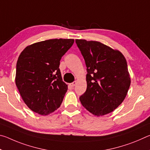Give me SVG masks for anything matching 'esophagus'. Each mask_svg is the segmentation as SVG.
Here are the masks:
<instances>
[{"mask_svg":"<svg viewBox=\"0 0 150 150\" xmlns=\"http://www.w3.org/2000/svg\"><path fill=\"white\" fill-rule=\"evenodd\" d=\"M76 84H77V82H76V81H73V83H70L69 85V87H74V86H75Z\"/></svg>","mask_w":150,"mask_h":150,"instance_id":"34e87169","label":"esophagus"}]
</instances>
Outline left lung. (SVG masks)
Instances as JSON below:
<instances>
[{"label": "left lung", "instance_id": "1", "mask_svg": "<svg viewBox=\"0 0 150 150\" xmlns=\"http://www.w3.org/2000/svg\"><path fill=\"white\" fill-rule=\"evenodd\" d=\"M87 67V87L80 96L82 105L99 116L115 110L123 102L130 85L124 55L102 43L75 40Z\"/></svg>", "mask_w": 150, "mask_h": 150}]
</instances>
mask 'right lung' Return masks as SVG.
Segmentation results:
<instances>
[{
    "instance_id": "right-lung-1",
    "label": "right lung",
    "mask_w": 150,
    "mask_h": 150,
    "mask_svg": "<svg viewBox=\"0 0 150 150\" xmlns=\"http://www.w3.org/2000/svg\"><path fill=\"white\" fill-rule=\"evenodd\" d=\"M73 43V39L48 40L29 45L20 54L15 81L32 111L47 115L60 106L67 91L59 68L60 60Z\"/></svg>"
}]
</instances>
